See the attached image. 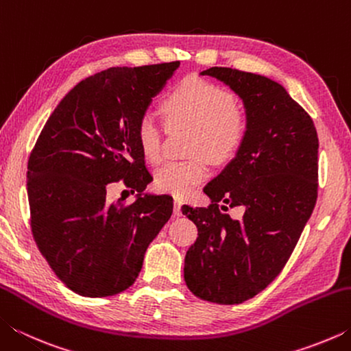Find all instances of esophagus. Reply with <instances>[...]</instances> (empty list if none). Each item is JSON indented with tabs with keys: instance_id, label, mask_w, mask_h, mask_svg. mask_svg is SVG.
I'll list each match as a JSON object with an SVG mask.
<instances>
[{
	"instance_id": "1",
	"label": "esophagus",
	"mask_w": 351,
	"mask_h": 351,
	"mask_svg": "<svg viewBox=\"0 0 351 351\" xmlns=\"http://www.w3.org/2000/svg\"><path fill=\"white\" fill-rule=\"evenodd\" d=\"M181 206H182V201L180 198H175V201H173V215L175 217L181 215Z\"/></svg>"
}]
</instances>
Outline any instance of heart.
I'll return each mask as SVG.
<instances>
[{
  "label": "heart",
  "instance_id": "1",
  "mask_svg": "<svg viewBox=\"0 0 351 351\" xmlns=\"http://www.w3.org/2000/svg\"><path fill=\"white\" fill-rule=\"evenodd\" d=\"M170 128H190L187 153L192 159L169 162L156 171L159 190L184 197L203 182L212 162H226L240 152L249 132L246 110L224 88L198 77H189L173 88L164 102ZM164 128L152 112H144L136 125V138L150 162L161 159Z\"/></svg>",
  "mask_w": 351,
  "mask_h": 351
}]
</instances>
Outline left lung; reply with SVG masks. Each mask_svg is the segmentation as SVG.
Here are the masks:
<instances>
[{
    "label": "left lung",
    "instance_id": "8db88e82",
    "mask_svg": "<svg viewBox=\"0 0 351 351\" xmlns=\"http://www.w3.org/2000/svg\"><path fill=\"white\" fill-rule=\"evenodd\" d=\"M201 75L239 94L249 132L232 161L204 187L212 204L181 207L198 228L184 280L199 299L235 305L268 287L293 254L316 206L319 139L310 114L280 83L218 66ZM228 206H243V218L221 212Z\"/></svg>",
    "mask_w": 351,
    "mask_h": 351
}]
</instances>
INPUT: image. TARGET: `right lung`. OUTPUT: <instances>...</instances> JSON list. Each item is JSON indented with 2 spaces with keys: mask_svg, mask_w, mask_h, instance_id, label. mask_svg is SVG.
<instances>
[{
  "mask_svg": "<svg viewBox=\"0 0 351 351\" xmlns=\"http://www.w3.org/2000/svg\"><path fill=\"white\" fill-rule=\"evenodd\" d=\"M180 62L110 68L86 77L47 119L27 162L31 228L56 276L85 297L114 295L138 278L145 251L173 212L169 195L144 193L136 125ZM123 180L134 204H106Z\"/></svg>",
  "mask_w": 351,
  "mask_h": 351,
  "instance_id": "add662e5",
  "label": "right lung"
}]
</instances>
